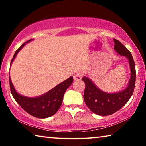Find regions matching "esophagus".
I'll list each match as a JSON object with an SVG mask.
<instances>
[{
    "label": "esophagus",
    "instance_id": "1",
    "mask_svg": "<svg viewBox=\"0 0 146 146\" xmlns=\"http://www.w3.org/2000/svg\"><path fill=\"white\" fill-rule=\"evenodd\" d=\"M82 74L81 73H76L74 74L73 75V78L75 80H80L81 78H82Z\"/></svg>",
    "mask_w": 146,
    "mask_h": 146
}]
</instances>
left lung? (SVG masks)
I'll return each mask as SVG.
<instances>
[{
	"label": "left lung",
	"mask_w": 146,
	"mask_h": 146,
	"mask_svg": "<svg viewBox=\"0 0 146 146\" xmlns=\"http://www.w3.org/2000/svg\"><path fill=\"white\" fill-rule=\"evenodd\" d=\"M113 40L116 52L129 60L131 78L127 87L120 92L108 93L98 89L89 78L84 76L82 78L86 86L84 93L86 104L93 113L100 116L112 115L122 108L131 97L135 85V64L131 53L120 42L116 39Z\"/></svg>",
	"instance_id": "1"
}]
</instances>
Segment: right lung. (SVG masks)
<instances>
[{"label": "right lung", "mask_w": 146, "mask_h": 146, "mask_svg": "<svg viewBox=\"0 0 146 146\" xmlns=\"http://www.w3.org/2000/svg\"><path fill=\"white\" fill-rule=\"evenodd\" d=\"M31 40L32 39H30L29 40L26 42L17 49L11 61V64L15 58V56L19 51L27 42ZM9 80L11 93L15 100L21 106V107L31 116L38 118H46L51 117L57 112L62 103L65 91L73 83V76H70V78L59 84L48 92L39 97L33 98L24 97L20 95L14 88L9 75Z\"/></svg>", "instance_id": "obj_1"}]
</instances>
